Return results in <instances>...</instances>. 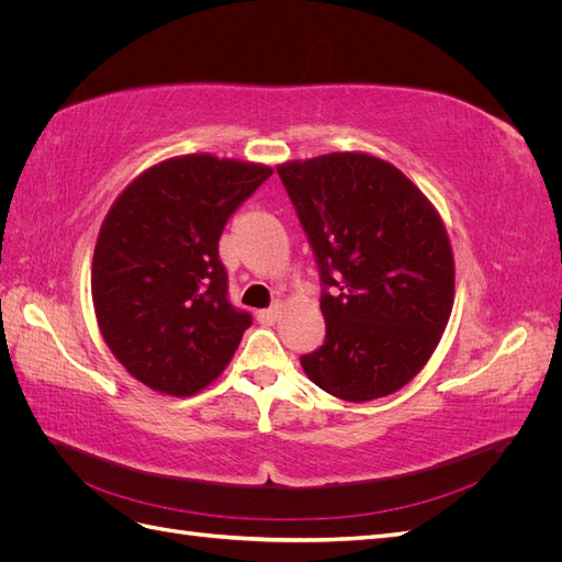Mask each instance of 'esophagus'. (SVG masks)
I'll list each match as a JSON object with an SVG mask.
<instances>
[{
  "label": "esophagus",
  "mask_w": 562,
  "mask_h": 562,
  "mask_svg": "<svg viewBox=\"0 0 562 562\" xmlns=\"http://www.w3.org/2000/svg\"><path fill=\"white\" fill-rule=\"evenodd\" d=\"M279 304H271V307H267V310H260L258 312V321L262 323V326H271V323L277 321V316H279Z\"/></svg>",
  "instance_id": "esophagus-1"
}]
</instances>
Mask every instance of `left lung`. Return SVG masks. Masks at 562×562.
Wrapping results in <instances>:
<instances>
[{"label": "left lung", "instance_id": "8db88e82", "mask_svg": "<svg viewBox=\"0 0 562 562\" xmlns=\"http://www.w3.org/2000/svg\"><path fill=\"white\" fill-rule=\"evenodd\" d=\"M321 279L326 339L310 380L345 401L394 394L429 361L454 300L443 223L396 166L335 155L277 168Z\"/></svg>", "mask_w": 562, "mask_h": 562}]
</instances>
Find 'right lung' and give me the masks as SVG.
I'll return each mask as SVG.
<instances>
[{"label": "right lung", "mask_w": 562, "mask_h": 562, "mask_svg": "<svg viewBox=\"0 0 562 562\" xmlns=\"http://www.w3.org/2000/svg\"><path fill=\"white\" fill-rule=\"evenodd\" d=\"M269 166L190 155L135 178L98 234L100 333L135 380L192 396L225 370L252 316L229 300L217 241Z\"/></svg>", "instance_id": "add662e5"}]
</instances>
